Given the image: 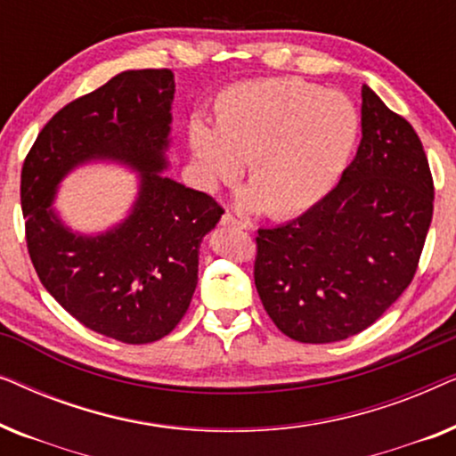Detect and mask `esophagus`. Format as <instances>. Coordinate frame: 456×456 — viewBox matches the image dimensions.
<instances>
[{
	"label": "esophagus",
	"instance_id": "34e87169",
	"mask_svg": "<svg viewBox=\"0 0 456 456\" xmlns=\"http://www.w3.org/2000/svg\"><path fill=\"white\" fill-rule=\"evenodd\" d=\"M222 226H230V228L245 230V228H247V222L239 220V217H234L232 214H224V216H222Z\"/></svg>",
	"mask_w": 456,
	"mask_h": 456
}]
</instances>
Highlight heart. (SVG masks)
I'll use <instances>...</instances> for the list:
<instances>
[{
  "mask_svg": "<svg viewBox=\"0 0 456 456\" xmlns=\"http://www.w3.org/2000/svg\"><path fill=\"white\" fill-rule=\"evenodd\" d=\"M191 149L208 183L239 176L242 203L273 217L303 214L338 183L359 139V114L338 91L301 78L230 86L217 99L216 126L191 122Z\"/></svg>",
  "mask_w": 456,
  "mask_h": 456,
  "instance_id": "heart-1",
  "label": "heart"
}]
</instances>
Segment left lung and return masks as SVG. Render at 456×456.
<instances>
[{"label":"left lung","mask_w":456,"mask_h":456,"mask_svg":"<svg viewBox=\"0 0 456 456\" xmlns=\"http://www.w3.org/2000/svg\"><path fill=\"white\" fill-rule=\"evenodd\" d=\"M361 142L334 191L301 217L259 228L255 286L282 334L309 345L370 328L411 284L434 211L413 126L363 85Z\"/></svg>","instance_id":"obj_1"}]
</instances>
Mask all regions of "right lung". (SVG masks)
Segmentation results:
<instances>
[{"instance_id":"1","label":"right lung","mask_w":456,"mask_h":456,"mask_svg":"<svg viewBox=\"0 0 456 456\" xmlns=\"http://www.w3.org/2000/svg\"><path fill=\"white\" fill-rule=\"evenodd\" d=\"M172 70H126L61 108L22 166L20 201L37 276L68 314L126 345L170 334L197 289L199 247L224 209L167 178ZM91 160L140 172L129 216L97 235L74 233L53 208L68 173Z\"/></svg>"}]
</instances>
